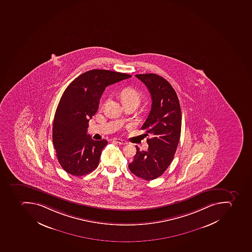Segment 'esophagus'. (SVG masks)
Returning a JSON list of instances; mask_svg holds the SVG:
<instances>
[{
  "label": "esophagus",
  "mask_w": 252,
  "mask_h": 252,
  "mask_svg": "<svg viewBox=\"0 0 252 252\" xmlns=\"http://www.w3.org/2000/svg\"><path fill=\"white\" fill-rule=\"evenodd\" d=\"M113 141L116 142V143L119 144V145H127L128 142L125 140L120 139V138H114Z\"/></svg>",
  "instance_id": "34e87169"
}]
</instances>
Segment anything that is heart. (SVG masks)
Returning <instances> with one entry per match:
<instances>
[{
	"label": "heart",
	"mask_w": 252,
	"mask_h": 252,
	"mask_svg": "<svg viewBox=\"0 0 252 252\" xmlns=\"http://www.w3.org/2000/svg\"><path fill=\"white\" fill-rule=\"evenodd\" d=\"M120 98L125 107L131 104L136 105L137 107L141 101V94L136 89L130 87H127L121 91Z\"/></svg>",
	"instance_id": "1"
}]
</instances>
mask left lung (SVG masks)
<instances>
[{
  "label": "left lung",
  "instance_id": "left-lung-1",
  "mask_svg": "<svg viewBox=\"0 0 252 252\" xmlns=\"http://www.w3.org/2000/svg\"><path fill=\"white\" fill-rule=\"evenodd\" d=\"M136 77L151 94V111L141 127L151 138L147 139L146 151L136 146L137 153L129 168L133 175L149 181L159 177L173 160L181 133V109L177 94L163 77L155 73Z\"/></svg>",
  "mask_w": 252,
  "mask_h": 252
}]
</instances>
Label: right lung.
Wrapping results in <instances>:
<instances>
[{"mask_svg":"<svg viewBox=\"0 0 252 252\" xmlns=\"http://www.w3.org/2000/svg\"><path fill=\"white\" fill-rule=\"evenodd\" d=\"M131 75L105 69L88 71L75 79L61 97L53 124V143L60 165L70 175L82 176L99 165L107 145L87 134L89 119L99 107L106 87Z\"/></svg>","mask_w":252,"mask_h":252,"instance_id":"obj_1","label":"right lung"}]
</instances>
